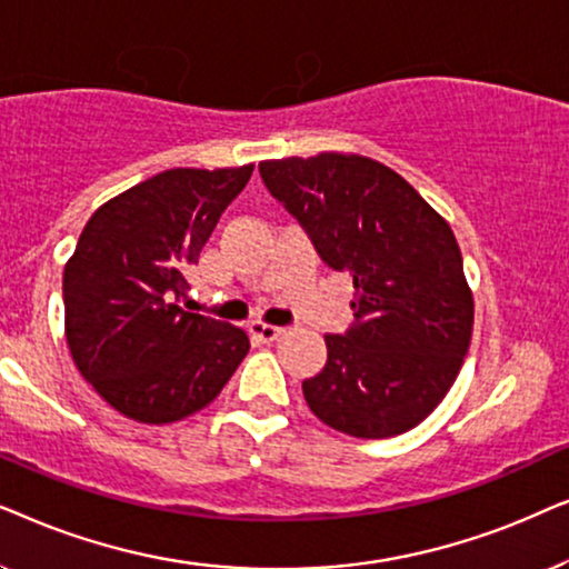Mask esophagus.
<instances>
[{"label": "esophagus", "instance_id": "1", "mask_svg": "<svg viewBox=\"0 0 569 569\" xmlns=\"http://www.w3.org/2000/svg\"><path fill=\"white\" fill-rule=\"evenodd\" d=\"M280 332L283 330L276 328V325H264V322L249 325V336H252V340H257V343H272V340H278Z\"/></svg>", "mask_w": 569, "mask_h": 569}]
</instances>
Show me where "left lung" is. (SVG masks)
Listing matches in <instances>:
<instances>
[{
  "label": "left lung",
  "instance_id": "obj_1",
  "mask_svg": "<svg viewBox=\"0 0 569 569\" xmlns=\"http://www.w3.org/2000/svg\"><path fill=\"white\" fill-rule=\"evenodd\" d=\"M270 194L317 254L353 278L356 322L325 336L322 372L301 382L343 435H403L442 403L471 346L473 297L456 233L408 181L363 156L262 161Z\"/></svg>",
  "mask_w": 569,
  "mask_h": 569
}]
</instances>
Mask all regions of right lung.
Masks as SVG:
<instances>
[{
    "label": "right lung",
    "instance_id": "add662e5",
    "mask_svg": "<svg viewBox=\"0 0 569 569\" xmlns=\"http://www.w3.org/2000/svg\"><path fill=\"white\" fill-rule=\"evenodd\" d=\"M254 166L169 169L90 216L64 264V332L80 375L142 423L200 411L249 351L241 328L184 312V270Z\"/></svg>",
    "mask_w": 569,
    "mask_h": 569
}]
</instances>
